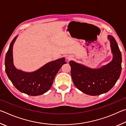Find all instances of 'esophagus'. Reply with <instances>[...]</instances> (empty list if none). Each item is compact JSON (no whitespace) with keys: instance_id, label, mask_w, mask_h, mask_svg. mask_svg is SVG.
<instances>
[{"instance_id":"34e87169","label":"esophagus","mask_w":126,"mask_h":126,"mask_svg":"<svg viewBox=\"0 0 126 126\" xmlns=\"http://www.w3.org/2000/svg\"><path fill=\"white\" fill-rule=\"evenodd\" d=\"M72 58V57H68V60H70V59H71Z\"/></svg>"}]
</instances>
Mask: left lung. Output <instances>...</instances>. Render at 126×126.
Segmentation results:
<instances>
[{"mask_svg":"<svg viewBox=\"0 0 126 126\" xmlns=\"http://www.w3.org/2000/svg\"><path fill=\"white\" fill-rule=\"evenodd\" d=\"M113 54L112 61L98 69L70 61L71 76L75 86L82 92L98 95L109 91L118 79L122 70V55L116 40L108 35Z\"/></svg>","mask_w":126,"mask_h":126,"instance_id":"left-lung-1","label":"left lung"}]
</instances>
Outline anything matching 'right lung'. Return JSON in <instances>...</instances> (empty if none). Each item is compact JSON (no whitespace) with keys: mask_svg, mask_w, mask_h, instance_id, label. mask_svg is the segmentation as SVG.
I'll return each mask as SVG.
<instances>
[{"mask_svg":"<svg viewBox=\"0 0 126 126\" xmlns=\"http://www.w3.org/2000/svg\"><path fill=\"white\" fill-rule=\"evenodd\" d=\"M17 37L18 35L12 40L6 53V73L13 84L21 92L32 96L43 94L51 88L55 75L62 66L67 63L65 58L50 62L33 72H25L17 69L14 65L13 58V47Z\"/></svg>","mask_w":126,"mask_h":126,"instance_id":"add662e5","label":"right lung"}]
</instances>
